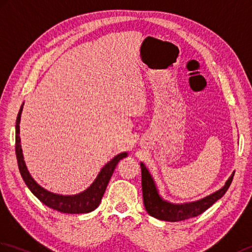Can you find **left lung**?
Instances as JSON below:
<instances>
[{
  "mask_svg": "<svg viewBox=\"0 0 252 252\" xmlns=\"http://www.w3.org/2000/svg\"><path fill=\"white\" fill-rule=\"evenodd\" d=\"M142 168V189H143V200L144 205L147 213L153 217L169 222H177L181 220L190 219L203 214L214 203L217 202L225 194L233 180L234 173L230 178L226 180L225 185L218 191L214 192L206 197L201 200L184 204H174L163 200L157 189L155 180L151 176L147 167L144 163H140Z\"/></svg>",
  "mask_w": 252,
  "mask_h": 252,
  "instance_id": "obj_1",
  "label": "left lung"
}]
</instances>
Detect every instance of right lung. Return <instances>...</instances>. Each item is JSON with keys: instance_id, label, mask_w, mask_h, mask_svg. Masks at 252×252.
<instances>
[{"instance_id": "1", "label": "right lung", "mask_w": 252, "mask_h": 252, "mask_svg": "<svg viewBox=\"0 0 252 252\" xmlns=\"http://www.w3.org/2000/svg\"><path fill=\"white\" fill-rule=\"evenodd\" d=\"M23 104L21 105L20 110L17 116L16 120V157L17 162H18V167L21 176L25 180L28 188L33 194L36 196L38 200L44 203L46 206H48L52 209L58 210L60 213L64 214H87L93 212L102 201L104 192L106 190V187L109 183V179L115 171V168L118 164V162L127 157L126 153L119 154L116 156L112 161H109L105 165L101 172L98 173L97 177L93 181L92 185L85 190L84 192L78 193L75 195H62L52 193L48 190L44 189L40 187L36 181L33 179L31 174L29 173L26 166L25 160H23L22 149H21V140H20V118L22 113Z\"/></svg>"}]
</instances>
